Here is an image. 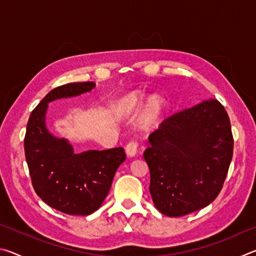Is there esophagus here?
<instances>
[{
    "instance_id": "1",
    "label": "esophagus",
    "mask_w": 256,
    "mask_h": 256,
    "mask_svg": "<svg viewBox=\"0 0 256 256\" xmlns=\"http://www.w3.org/2000/svg\"><path fill=\"white\" fill-rule=\"evenodd\" d=\"M138 144L136 141H130L126 148H125V152H126L128 157H134L138 154Z\"/></svg>"
}]
</instances>
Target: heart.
Returning a JSON list of instances; mask_svg holds the SVG:
<instances>
[{"instance_id":"b5f03b06","label":"heart","mask_w":256,"mask_h":256,"mask_svg":"<svg viewBox=\"0 0 256 256\" xmlns=\"http://www.w3.org/2000/svg\"><path fill=\"white\" fill-rule=\"evenodd\" d=\"M142 100L136 94H128V96L120 99L116 105V110L122 115H126L128 112H133L138 107V104ZM162 110V102L158 98H152L149 102L148 115H146V125L152 126L158 122L159 116Z\"/></svg>"}]
</instances>
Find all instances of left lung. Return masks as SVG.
Listing matches in <instances>:
<instances>
[{"label":"left lung","mask_w":256,"mask_h":256,"mask_svg":"<svg viewBox=\"0 0 256 256\" xmlns=\"http://www.w3.org/2000/svg\"><path fill=\"white\" fill-rule=\"evenodd\" d=\"M144 157L150 194L162 214L182 216L218 196L232 158L234 138L224 107L204 100L172 115L149 136Z\"/></svg>","instance_id":"1"}]
</instances>
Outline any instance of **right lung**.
Here are the masks:
<instances>
[{"label": "right lung", "instance_id": "add662e5", "mask_svg": "<svg viewBox=\"0 0 256 256\" xmlns=\"http://www.w3.org/2000/svg\"><path fill=\"white\" fill-rule=\"evenodd\" d=\"M94 86V82H74L52 90L30 114L24 136L34 192L46 204L71 216H88L100 208L116 170L126 158L122 146L76 154L68 140L54 136L46 128L48 102L92 92Z\"/></svg>", "mask_w": 256, "mask_h": 256}]
</instances>
